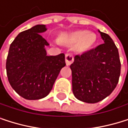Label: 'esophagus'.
Returning a JSON list of instances; mask_svg holds the SVG:
<instances>
[{
    "label": "esophagus",
    "instance_id": "34e87169",
    "mask_svg": "<svg viewBox=\"0 0 128 128\" xmlns=\"http://www.w3.org/2000/svg\"><path fill=\"white\" fill-rule=\"evenodd\" d=\"M66 63L67 66H70L74 61V58H73V56L71 53H67L66 54Z\"/></svg>",
    "mask_w": 128,
    "mask_h": 128
}]
</instances>
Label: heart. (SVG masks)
Wrapping results in <instances>:
<instances>
[{
    "mask_svg": "<svg viewBox=\"0 0 128 128\" xmlns=\"http://www.w3.org/2000/svg\"><path fill=\"white\" fill-rule=\"evenodd\" d=\"M97 36L93 32L85 30H77L61 34L59 41L61 43L75 46V50L78 52H85L89 50L96 42Z\"/></svg>",
    "mask_w": 128,
    "mask_h": 128,
    "instance_id": "1",
    "label": "heart"
}]
</instances>
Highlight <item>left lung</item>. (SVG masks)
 Masks as SVG:
<instances>
[{"label": "left lung", "instance_id": "left-lung-1", "mask_svg": "<svg viewBox=\"0 0 128 128\" xmlns=\"http://www.w3.org/2000/svg\"><path fill=\"white\" fill-rule=\"evenodd\" d=\"M104 43L81 56L70 66L75 97L86 103H97L114 91L120 74V62L112 39L99 31Z\"/></svg>", "mask_w": 128, "mask_h": 128}]
</instances>
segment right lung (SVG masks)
I'll return each mask as SVG.
<instances>
[{"label": "right lung", "instance_id": "add662e5", "mask_svg": "<svg viewBox=\"0 0 128 128\" xmlns=\"http://www.w3.org/2000/svg\"><path fill=\"white\" fill-rule=\"evenodd\" d=\"M46 30V25H36L19 34L10 46L6 62L8 81L27 100L47 96L66 66L64 53L46 55L45 47L50 44L40 34Z\"/></svg>", "mask_w": 128, "mask_h": 128}]
</instances>
